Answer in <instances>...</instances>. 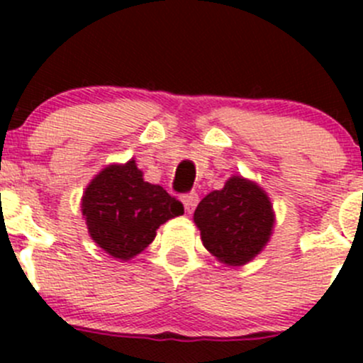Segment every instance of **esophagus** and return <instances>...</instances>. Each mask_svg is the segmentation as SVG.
Wrapping results in <instances>:
<instances>
[{
    "label": "esophagus",
    "instance_id": "1",
    "mask_svg": "<svg viewBox=\"0 0 363 363\" xmlns=\"http://www.w3.org/2000/svg\"><path fill=\"white\" fill-rule=\"evenodd\" d=\"M182 205H184L186 212H193L195 211L196 203H199V195L196 193H186V195L181 196Z\"/></svg>",
    "mask_w": 363,
    "mask_h": 363
}]
</instances>
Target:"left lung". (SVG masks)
<instances>
[{"label":"left lung","instance_id":"1","mask_svg":"<svg viewBox=\"0 0 363 363\" xmlns=\"http://www.w3.org/2000/svg\"><path fill=\"white\" fill-rule=\"evenodd\" d=\"M205 250L226 265H244L272 235L274 211L256 182L233 175L225 188L208 193L195 216Z\"/></svg>","mask_w":363,"mask_h":363}]
</instances>
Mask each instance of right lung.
<instances>
[{
    "label": "right lung",
    "mask_w": 363,
    "mask_h": 363,
    "mask_svg": "<svg viewBox=\"0 0 363 363\" xmlns=\"http://www.w3.org/2000/svg\"><path fill=\"white\" fill-rule=\"evenodd\" d=\"M91 239L113 258L130 259L155 240L168 219L184 214L177 199L145 182L135 160L105 167L82 196Z\"/></svg>",
    "instance_id": "right-lung-1"
}]
</instances>
